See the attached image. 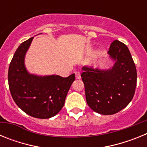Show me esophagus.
Wrapping results in <instances>:
<instances>
[{"label": "esophagus", "instance_id": "1", "mask_svg": "<svg viewBox=\"0 0 147 147\" xmlns=\"http://www.w3.org/2000/svg\"><path fill=\"white\" fill-rule=\"evenodd\" d=\"M75 75H76V80H80L81 79V75H80V73L79 71H76L75 73Z\"/></svg>", "mask_w": 147, "mask_h": 147}]
</instances>
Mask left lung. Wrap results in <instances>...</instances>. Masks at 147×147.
I'll use <instances>...</instances> for the list:
<instances>
[{
  "mask_svg": "<svg viewBox=\"0 0 147 147\" xmlns=\"http://www.w3.org/2000/svg\"><path fill=\"white\" fill-rule=\"evenodd\" d=\"M108 54L115 61L111 68L84 66L81 75L88 106L102 115H113L127 107L133 98L137 83L136 65L127 45L114 40Z\"/></svg>",
  "mask_w": 147,
  "mask_h": 147,
  "instance_id": "obj_1",
  "label": "left lung"
}]
</instances>
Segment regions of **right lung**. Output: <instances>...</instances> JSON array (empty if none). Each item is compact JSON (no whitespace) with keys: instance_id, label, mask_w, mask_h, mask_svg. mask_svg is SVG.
<instances>
[{"instance_id":"1","label":"right lung","mask_w":147,"mask_h":147,"mask_svg":"<svg viewBox=\"0 0 147 147\" xmlns=\"http://www.w3.org/2000/svg\"><path fill=\"white\" fill-rule=\"evenodd\" d=\"M34 37L22 42L15 51L8 71L9 88L13 100L23 112L37 119H49L64 106L75 74L39 76L26 71L24 58Z\"/></svg>"}]
</instances>
